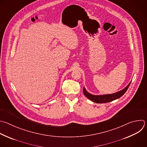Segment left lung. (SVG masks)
Wrapping results in <instances>:
<instances>
[{
  "mask_svg": "<svg viewBox=\"0 0 147 147\" xmlns=\"http://www.w3.org/2000/svg\"><path fill=\"white\" fill-rule=\"evenodd\" d=\"M130 82L127 85L126 87H125L122 90L117 92L116 93L113 94H103V95H93L89 93H88L85 88H83V92L85 96L87 97L88 99H90L91 101L96 103H108L110 102L113 100H116L119 97H121L127 90Z\"/></svg>",
  "mask_w": 147,
  "mask_h": 147,
  "instance_id": "obj_1",
  "label": "left lung"
}]
</instances>
